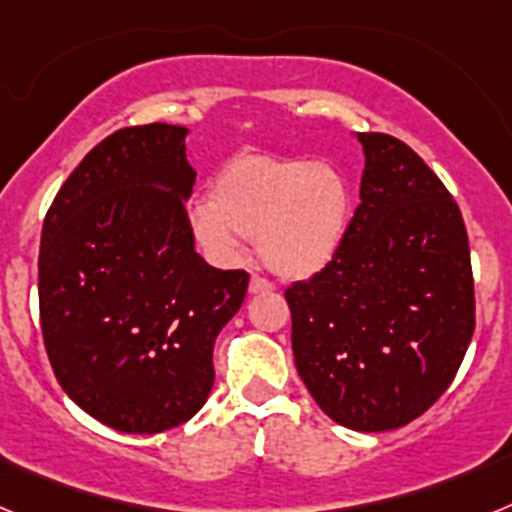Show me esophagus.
Instances as JSON below:
<instances>
[{"instance_id": "esophagus-1", "label": "esophagus", "mask_w": 512, "mask_h": 512, "mask_svg": "<svg viewBox=\"0 0 512 512\" xmlns=\"http://www.w3.org/2000/svg\"><path fill=\"white\" fill-rule=\"evenodd\" d=\"M271 289H274V284L264 277H256V274H253L251 282H248V292H251V295H264V292H271Z\"/></svg>"}]
</instances>
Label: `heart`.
<instances>
[{
    "instance_id": "obj_1",
    "label": "heart",
    "mask_w": 512,
    "mask_h": 512,
    "mask_svg": "<svg viewBox=\"0 0 512 512\" xmlns=\"http://www.w3.org/2000/svg\"><path fill=\"white\" fill-rule=\"evenodd\" d=\"M354 217L346 174L328 161L241 153L217 171L207 205L192 212L194 238L217 261H235L246 238L287 279H305L336 259Z\"/></svg>"
}]
</instances>
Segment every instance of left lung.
<instances>
[{"mask_svg":"<svg viewBox=\"0 0 512 512\" xmlns=\"http://www.w3.org/2000/svg\"><path fill=\"white\" fill-rule=\"evenodd\" d=\"M364 148L361 205L336 259L284 292L312 400L351 431L402 428L446 392L474 333L459 205L423 158L384 133Z\"/></svg>","mask_w":512,"mask_h":512,"instance_id":"1","label":"left lung"}]
</instances>
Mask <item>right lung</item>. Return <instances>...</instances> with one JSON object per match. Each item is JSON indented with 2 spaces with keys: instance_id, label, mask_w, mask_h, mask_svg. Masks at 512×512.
<instances>
[{
  "instance_id": "add662e5",
  "label": "right lung",
  "mask_w": 512,
  "mask_h": 512,
  "mask_svg": "<svg viewBox=\"0 0 512 512\" xmlns=\"http://www.w3.org/2000/svg\"><path fill=\"white\" fill-rule=\"evenodd\" d=\"M187 128H122L63 182L40 235V328L53 374L122 433L182 425L210 397L212 346L248 274L194 251Z\"/></svg>"
}]
</instances>
